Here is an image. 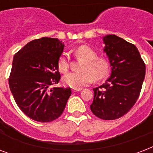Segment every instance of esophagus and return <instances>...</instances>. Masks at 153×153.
Listing matches in <instances>:
<instances>
[{"label": "esophagus", "mask_w": 153, "mask_h": 153, "mask_svg": "<svg viewBox=\"0 0 153 153\" xmlns=\"http://www.w3.org/2000/svg\"><path fill=\"white\" fill-rule=\"evenodd\" d=\"M82 91V88H73V91L77 92V91Z\"/></svg>", "instance_id": "esophagus-1"}]
</instances>
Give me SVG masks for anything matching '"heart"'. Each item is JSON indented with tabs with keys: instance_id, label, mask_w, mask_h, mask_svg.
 <instances>
[{
	"instance_id": "b5f03b06",
	"label": "heart",
	"mask_w": 153,
	"mask_h": 153,
	"mask_svg": "<svg viewBox=\"0 0 153 153\" xmlns=\"http://www.w3.org/2000/svg\"><path fill=\"white\" fill-rule=\"evenodd\" d=\"M75 56L83 60L80 66V72H71L63 77V82L71 87L86 86L95 80H101L107 76L110 70V62L108 58L98 57L96 51L87 45H80L74 51ZM58 70L62 73L68 71L70 64L68 57L64 53L59 58L58 62Z\"/></svg>"
}]
</instances>
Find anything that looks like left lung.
Masks as SVG:
<instances>
[{
  "mask_svg": "<svg viewBox=\"0 0 153 153\" xmlns=\"http://www.w3.org/2000/svg\"><path fill=\"white\" fill-rule=\"evenodd\" d=\"M102 39L111 74L105 83L93 89L94 100L90 107L95 116L112 120L127 114L138 100L145 76V64L133 44L113 34Z\"/></svg>",
  "mask_w": 153,
  "mask_h": 153,
  "instance_id": "8db88e82",
  "label": "left lung"
}]
</instances>
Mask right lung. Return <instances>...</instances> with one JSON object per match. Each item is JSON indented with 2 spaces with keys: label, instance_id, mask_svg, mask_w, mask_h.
I'll use <instances>...</instances> for the list:
<instances>
[{
  "label": "right lung",
  "instance_id": "add662e5",
  "mask_svg": "<svg viewBox=\"0 0 153 153\" xmlns=\"http://www.w3.org/2000/svg\"><path fill=\"white\" fill-rule=\"evenodd\" d=\"M64 44L58 38L35 39L15 53L9 85L18 108L29 118L49 123L62 114L70 87H52L60 80L58 59Z\"/></svg>",
  "mask_w": 153,
  "mask_h": 153
}]
</instances>
